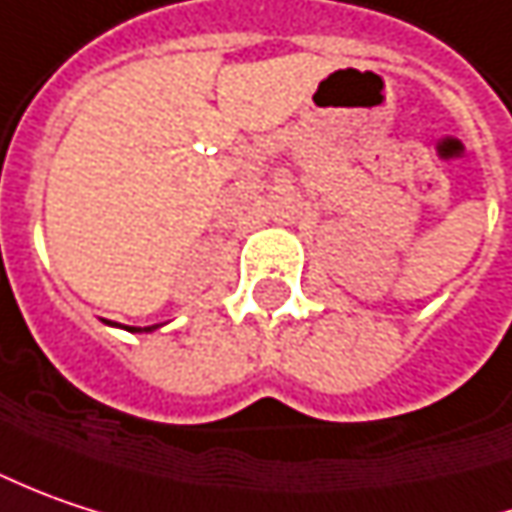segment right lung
I'll use <instances>...</instances> for the list:
<instances>
[{"mask_svg": "<svg viewBox=\"0 0 512 512\" xmlns=\"http://www.w3.org/2000/svg\"><path fill=\"white\" fill-rule=\"evenodd\" d=\"M155 328V325H152ZM152 328H129V331H152Z\"/></svg>", "mask_w": 512, "mask_h": 512, "instance_id": "add662e5", "label": "right lung"}]
</instances>
